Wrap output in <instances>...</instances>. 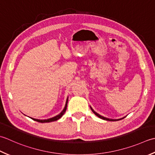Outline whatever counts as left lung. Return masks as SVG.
Listing matches in <instances>:
<instances>
[{"label": "left lung", "mask_w": 155, "mask_h": 155, "mask_svg": "<svg viewBox=\"0 0 155 155\" xmlns=\"http://www.w3.org/2000/svg\"><path fill=\"white\" fill-rule=\"evenodd\" d=\"M90 108H91V111H92L94 114H95L97 116V117H99L100 118H102V119H103V120H108V121H117V120H122V119L124 118H122L118 119V120H113V119H109V118H105V117H104V116H102L101 115L98 114H97V113H96L95 111H94V110L92 108H91V107H90Z\"/></svg>", "instance_id": "obj_1"}]
</instances>
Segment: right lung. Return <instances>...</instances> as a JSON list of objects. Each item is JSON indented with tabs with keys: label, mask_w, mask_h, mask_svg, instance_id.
<instances>
[{
	"label": "right lung",
	"mask_w": 155,
	"mask_h": 155,
	"mask_svg": "<svg viewBox=\"0 0 155 155\" xmlns=\"http://www.w3.org/2000/svg\"><path fill=\"white\" fill-rule=\"evenodd\" d=\"M68 97L67 98V100H66V104H65V108L63 110V111L58 114V116H55V117H53L51 118H49V119H47V120H38V119H35V118H32V120L35 121H37L38 122H41V123H45V122H53V121H56L58 120V119H59L61 117V116L64 114V113L66 111V109H67V106H68Z\"/></svg>",
	"instance_id": "right-lung-1"
}]
</instances>
